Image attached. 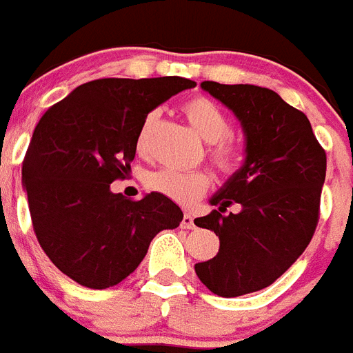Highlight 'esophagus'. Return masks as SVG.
I'll return each instance as SVG.
<instances>
[{"label":"esophagus","instance_id":"esophagus-1","mask_svg":"<svg viewBox=\"0 0 353 353\" xmlns=\"http://www.w3.org/2000/svg\"><path fill=\"white\" fill-rule=\"evenodd\" d=\"M180 227H182V229H194V220H193V216L189 214V212H185V214H183Z\"/></svg>","mask_w":353,"mask_h":353}]
</instances>
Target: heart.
<instances>
[{
	"label": "heart",
	"instance_id": "obj_1",
	"mask_svg": "<svg viewBox=\"0 0 353 353\" xmlns=\"http://www.w3.org/2000/svg\"><path fill=\"white\" fill-rule=\"evenodd\" d=\"M182 112L198 135L209 142V157L212 164L223 173L234 171L243 159V145L229 135L231 121L222 108L203 95H194L182 104ZM153 122H155V113H150L137 133L139 151L144 150L145 139ZM145 183L151 191L164 194L173 202L188 205L202 196L203 191L209 188V174L203 171L160 170L153 171Z\"/></svg>",
	"mask_w": 353,
	"mask_h": 353
}]
</instances>
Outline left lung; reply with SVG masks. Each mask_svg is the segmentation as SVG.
<instances>
[{"mask_svg": "<svg viewBox=\"0 0 353 353\" xmlns=\"http://www.w3.org/2000/svg\"><path fill=\"white\" fill-rule=\"evenodd\" d=\"M225 104L245 135V162L209 200L218 209L194 225L214 231L220 250L194 265L205 287L236 298L269 287L312 240L327 174V153L307 115L254 84H200ZM240 203L238 215H223Z\"/></svg>", "mask_w": 353, "mask_h": 353, "instance_id": "obj_1", "label": "left lung"}]
</instances>
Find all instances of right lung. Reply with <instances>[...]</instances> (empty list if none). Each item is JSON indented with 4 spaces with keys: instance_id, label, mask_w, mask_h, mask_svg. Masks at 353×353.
<instances>
[{
    "instance_id": "1",
    "label": "right lung",
    "mask_w": 353,
    "mask_h": 353,
    "mask_svg": "<svg viewBox=\"0 0 353 353\" xmlns=\"http://www.w3.org/2000/svg\"><path fill=\"white\" fill-rule=\"evenodd\" d=\"M193 86L183 77L97 79L41 117L23 160V188L41 249L79 285L121 283L151 240L182 222V209L164 194L130 200L110 183L131 170L148 113Z\"/></svg>"
}]
</instances>
